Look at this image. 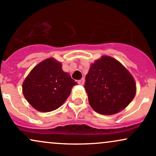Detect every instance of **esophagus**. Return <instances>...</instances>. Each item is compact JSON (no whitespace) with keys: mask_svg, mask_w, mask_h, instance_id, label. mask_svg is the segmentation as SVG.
<instances>
[{"mask_svg":"<svg viewBox=\"0 0 156 156\" xmlns=\"http://www.w3.org/2000/svg\"><path fill=\"white\" fill-rule=\"evenodd\" d=\"M84 81H85V80H84V78H82V79H80V80H78V83L79 84V85H83Z\"/></svg>","mask_w":156,"mask_h":156,"instance_id":"obj_1","label":"esophagus"}]
</instances>
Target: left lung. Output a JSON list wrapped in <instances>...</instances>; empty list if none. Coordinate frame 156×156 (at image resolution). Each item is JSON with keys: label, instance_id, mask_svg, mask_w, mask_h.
Returning a JSON list of instances; mask_svg holds the SVG:
<instances>
[{"label": "left lung", "instance_id": "8db88e82", "mask_svg": "<svg viewBox=\"0 0 156 156\" xmlns=\"http://www.w3.org/2000/svg\"><path fill=\"white\" fill-rule=\"evenodd\" d=\"M84 88L92 108L104 115L123 110L136 94L133 76L120 62L106 55L91 65Z\"/></svg>", "mask_w": 156, "mask_h": 156}]
</instances>
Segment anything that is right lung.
I'll return each mask as SVG.
<instances>
[{
  "label": "right lung",
  "instance_id": "1",
  "mask_svg": "<svg viewBox=\"0 0 156 156\" xmlns=\"http://www.w3.org/2000/svg\"><path fill=\"white\" fill-rule=\"evenodd\" d=\"M77 83L62 70V64L48 58L37 64L23 83L27 101L42 112L55 110L64 103Z\"/></svg>",
  "mask_w": 156,
  "mask_h": 156
}]
</instances>
